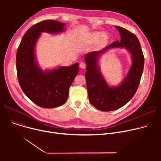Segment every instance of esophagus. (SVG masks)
Returning a JSON list of instances; mask_svg holds the SVG:
<instances>
[{
	"label": "esophagus",
	"mask_w": 161,
	"mask_h": 161,
	"mask_svg": "<svg viewBox=\"0 0 161 161\" xmlns=\"http://www.w3.org/2000/svg\"><path fill=\"white\" fill-rule=\"evenodd\" d=\"M80 66L81 69H85L86 68V64L83 63H81L80 64Z\"/></svg>",
	"instance_id": "1"
}]
</instances>
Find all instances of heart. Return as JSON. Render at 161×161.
<instances>
[{
	"mask_svg": "<svg viewBox=\"0 0 161 161\" xmlns=\"http://www.w3.org/2000/svg\"><path fill=\"white\" fill-rule=\"evenodd\" d=\"M108 35L103 32H93L91 33L88 39L91 42H96L100 41L101 44H104L108 40Z\"/></svg>",
	"mask_w": 161,
	"mask_h": 161,
	"instance_id": "1",
	"label": "heart"
}]
</instances>
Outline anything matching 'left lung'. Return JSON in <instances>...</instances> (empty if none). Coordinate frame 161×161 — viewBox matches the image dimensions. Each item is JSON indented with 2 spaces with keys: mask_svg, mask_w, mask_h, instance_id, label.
<instances>
[{
  "mask_svg": "<svg viewBox=\"0 0 161 161\" xmlns=\"http://www.w3.org/2000/svg\"><path fill=\"white\" fill-rule=\"evenodd\" d=\"M121 36L100 51L87 53L85 74L90 103L100 111L109 112L119 109L132 98L139 86L144 65V57L140 43L133 33L123 27L115 26ZM114 48H125L131 54L132 64L123 81L116 86H109L100 71L99 59L102 55Z\"/></svg>",
  "mask_w": 161,
  "mask_h": 161,
  "instance_id": "1",
  "label": "left lung"
}]
</instances>
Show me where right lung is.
I'll use <instances>...</instances> for the list:
<instances>
[{"mask_svg":"<svg viewBox=\"0 0 161 161\" xmlns=\"http://www.w3.org/2000/svg\"><path fill=\"white\" fill-rule=\"evenodd\" d=\"M65 23L44 20L25 32L16 54L17 74L24 93L36 105L53 108L65 103L69 88L79 71V63L42 70L35 55L36 44L42 32L55 35L65 31Z\"/></svg>","mask_w":161,"mask_h":161,"instance_id":"obj_1","label":"right lung"}]
</instances>
